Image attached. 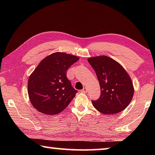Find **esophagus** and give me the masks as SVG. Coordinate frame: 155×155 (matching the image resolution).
Segmentation results:
<instances>
[{
  "instance_id": "34e87169",
  "label": "esophagus",
  "mask_w": 155,
  "mask_h": 155,
  "mask_svg": "<svg viewBox=\"0 0 155 155\" xmlns=\"http://www.w3.org/2000/svg\"><path fill=\"white\" fill-rule=\"evenodd\" d=\"M81 92L83 93H87V89L86 87H83V89L82 90H81Z\"/></svg>"
}]
</instances>
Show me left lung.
I'll use <instances>...</instances> for the list:
<instances>
[{"instance_id": "1", "label": "left lung", "mask_w": 155, "mask_h": 155, "mask_svg": "<svg viewBox=\"0 0 155 155\" xmlns=\"http://www.w3.org/2000/svg\"><path fill=\"white\" fill-rule=\"evenodd\" d=\"M88 62L98 78L101 94L94 107L102 114L112 115L124 110L130 103L134 87L130 76L118 62L107 56L90 57Z\"/></svg>"}]
</instances>
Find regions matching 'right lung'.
<instances>
[{
  "instance_id": "1",
  "label": "right lung",
  "mask_w": 155,
  "mask_h": 155,
  "mask_svg": "<svg viewBox=\"0 0 155 155\" xmlns=\"http://www.w3.org/2000/svg\"><path fill=\"white\" fill-rule=\"evenodd\" d=\"M78 59L57 52L41 60L28 81V96L35 109L46 115H57L66 108L77 93L66 71Z\"/></svg>"
}]
</instances>
